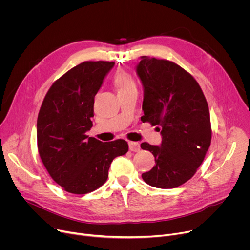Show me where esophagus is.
Listing matches in <instances>:
<instances>
[{
    "label": "esophagus",
    "instance_id": "1",
    "mask_svg": "<svg viewBox=\"0 0 250 250\" xmlns=\"http://www.w3.org/2000/svg\"><path fill=\"white\" fill-rule=\"evenodd\" d=\"M129 149H130V151H133V152H138L140 150V144L138 142L130 141L129 142Z\"/></svg>",
    "mask_w": 250,
    "mask_h": 250
}]
</instances>
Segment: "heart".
<instances>
[{"label": "heart", "mask_w": 250, "mask_h": 250, "mask_svg": "<svg viewBox=\"0 0 250 250\" xmlns=\"http://www.w3.org/2000/svg\"><path fill=\"white\" fill-rule=\"evenodd\" d=\"M114 83L117 87L118 92H123L135 87V83H134L132 77L126 72H118L115 76Z\"/></svg>", "instance_id": "b5f03b06"}]
</instances>
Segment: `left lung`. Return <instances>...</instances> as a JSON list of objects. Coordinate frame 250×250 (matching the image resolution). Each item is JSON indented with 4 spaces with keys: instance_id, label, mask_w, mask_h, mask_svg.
Masks as SVG:
<instances>
[{
    "instance_id": "left-lung-1",
    "label": "left lung",
    "mask_w": 250,
    "mask_h": 250,
    "mask_svg": "<svg viewBox=\"0 0 250 250\" xmlns=\"http://www.w3.org/2000/svg\"><path fill=\"white\" fill-rule=\"evenodd\" d=\"M136 73L143 86L142 122L158 125L161 145L141 144L155 157L142 174L157 188L180 186L195 174L211 143L209 108L196 80L177 64L141 56Z\"/></svg>"
}]
</instances>
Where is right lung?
<instances>
[{
  "label": "right lung",
  "mask_w": 250,
  "mask_h": 250,
  "mask_svg": "<svg viewBox=\"0 0 250 250\" xmlns=\"http://www.w3.org/2000/svg\"><path fill=\"white\" fill-rule=\"evenodd\" d=\"M114 62H83L49 89L37 120L38 150L53 180L67 192L86 194L102 186L111 162L128 151L125 140L89 137L94 98Z\"/></svg>",
  "instance_id": "add662e5"
}]
</instances>
